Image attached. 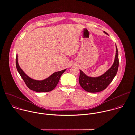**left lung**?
<instances>
[{
  "mask_svg": "<svg viewBox=\"0 0 135 135\" xmlns=\"http://www.w3.org/2000/svg\"><path fill=\"white\" fill-rule=\"evenodd\" d=\"M104 33L107 34L105 31H104ZM116 48V51L114 62L112 67L104 75L96 78L89 77L80 70L79 83L81 87L89 93L102 91L105 89L113 81L117 74L119 66L118 51L117 46Z\"/></svg>",
  "mask_w": 135,
  "mask_h": 135,
  "instance_id": "8db88e82",
  "label": "left lung"
}]
</instances>
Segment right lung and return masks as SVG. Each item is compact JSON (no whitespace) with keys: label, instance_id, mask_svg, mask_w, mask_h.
I'll return each instance as SVG.
<instances>
[{"label":"right lung","instance_id":"obj_1","mask_svg":"<svg viewBox=\"0 0 135 135\" xmlns=\"http://www.w3.org/2000/svg\"><path fill=\"white\" fill-rule=\"evenodd\" d=\"M16 65L17 69L20 76L23 80L26 86L31 90L38 92H49L52 90L58 84L60 76L66 69L54 73L48 78L43 80H35L27 76L22 70L20 68L18 62L17 56L16 58Z\"/></svg>","mask_w":135,"mask_h":135}]
</instances>
